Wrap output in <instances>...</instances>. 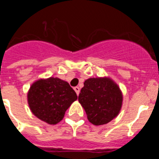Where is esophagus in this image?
<instances>
[{"label":"esophagus","mask_w":159,"mask_h":159,"mask_svg":"<svg viewBox=\"0 0 159 159\" xmlns=\"http://www.w3.org/2000/svg\"><path fill=\"white\" fill-rule=\"evenodd\" d=\"M74 90H75V92H76L77 95H79V94H80V88H79V87H75V88H74Z\"/></svg>","instance_id":"1"}]
</instances>
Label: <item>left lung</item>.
<instances>
[{"label":"left lung","instance_id":"left-lung-1","mask_svg":"<svg viewBox=\"0 0 159 159\" xmlns=\"http://www.w3.org/2000/svg\"><path fill=\"white\" fill-rule=\"evenodd\" d=\"M79 95L78 100L85 110L90 123L107 124L119 115L123 95L119 86L108 77L89 78Z\"/></svg>","mask_w":159,"mask_h":159}]
</instances>
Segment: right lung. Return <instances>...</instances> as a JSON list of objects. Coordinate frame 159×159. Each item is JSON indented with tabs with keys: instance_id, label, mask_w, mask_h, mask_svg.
Instances as JSON below:
<instances>
[{
	"instance_id": "1",
	"label": "right lung",
	"mask_w": 159,
	"mask_h": 159,
	"mask_svg": "<svg viewBox=\"0 0 159 159\" xmlns=\"http://www.w3.org/2000/svg\"><path fill=\"white\" fill-rule=\"evenodd\" d=\"M76 99V93L69 84L57 77L40 79L32 84L28 92L31 111L51 125L61 121L67 108Z\"/></svg>"
}]
</instances>
